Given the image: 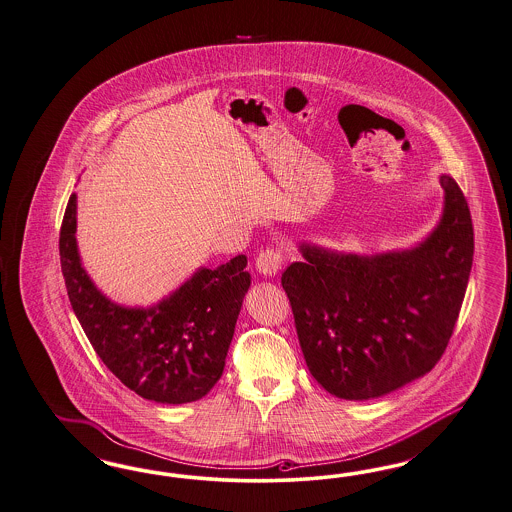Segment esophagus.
I'll list each match as a JSON object with an SVG mask.
<instances>
[{
    "label": "esophagus",
    "mask_w": 512,
    "mask_h": 512,
    "mask_svg": "<svg viewBox=\"0 0 512 512\" xmlns=\"http://www.w3.org/2000/svg\"><path fill=\"white\" fill-rule=\"evenodd\" d=\"M284 263H286L284 249L278 246H268L265 249H261V253L257 255L255 266H257V270L263 276H270L272 278V276H276L282 270Z\"/></svg>",
    "instance_id": "1"
}]
</instances>
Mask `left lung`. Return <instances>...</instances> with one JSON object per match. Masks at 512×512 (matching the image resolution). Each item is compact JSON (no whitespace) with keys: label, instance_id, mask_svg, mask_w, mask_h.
I'll list each match as a JSON object with an SVG mask.
<instances>
[{"label":"left lung","instance_id":"left-lung-1","mask_svg":"<svg viewBox=\"0 0 512 512\" xmlns=\"http://www.w3.org/2000/svg\"><path fill=\"white\" fill-rule=\"evenodd\" d=\"M446 207L415 249L362 257L303 244L282 274L312 377L369 400L429 373L450 343L471 274L474 230L463 190L440 177Z\"/></svg>","mask_w":512,"mask_h":512}]
</instances>
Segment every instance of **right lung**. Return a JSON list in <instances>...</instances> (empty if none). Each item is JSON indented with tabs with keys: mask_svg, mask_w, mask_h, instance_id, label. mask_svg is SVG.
Segmentation results:
<instances>
[{
	"mask_svg": "<svg viewBox=\"0 0 512 512\" xmlns=\"http://www.w3.org/2000/svg\"><path fill=\"white\" fill-rule=\"evenodd\" d=\"M59 251L70 305L91 347L127 389L160 404L194 402L213 389L251 282L246 255L198 270L154 308L118 307L80 263L76 194L62 217Z\"/></svg>",
	"mask_w": 512,
	"mask_h": 512,
	"instance_id": "obj_1",
	"label": "right lung"
}]
</instances>
